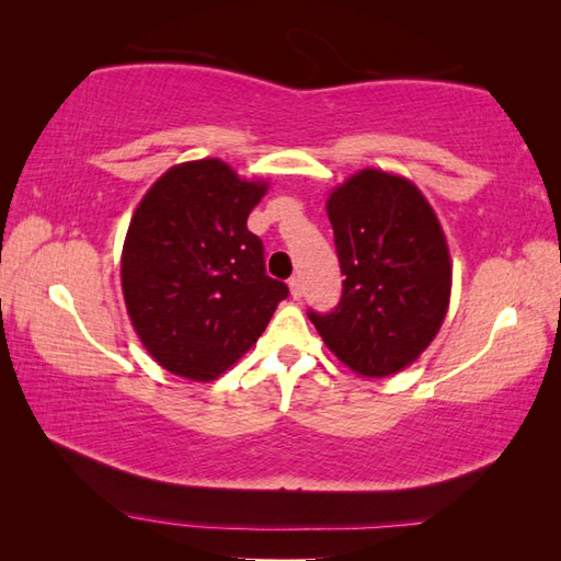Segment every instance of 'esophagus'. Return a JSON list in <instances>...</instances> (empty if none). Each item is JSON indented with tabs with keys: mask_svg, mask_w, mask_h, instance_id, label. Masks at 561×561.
<instances>
[{
	"mask_svg": "<svg viewBox=\"0 0 561 561\" xmlns=\"http://www.w3.org/2000/svg\"><path fill=\"white\" fill-rule=\"evenodd\" d=\"M288 285H290L293 300H300V297H302V278H300V276H293V278L288 280Z\"/></svg>",
	"mask_w": 561,
	"mask_h": 561,
	"instance_id": "34e87169",
	"label": "esophagus"
}]
</instances>
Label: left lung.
<instances>
[{
	"label": "left lung",
	"instance_id": "1",
	"mask_svg": "<svg viewBox=\"0 0 561 561\" xmlns=\"http://www.w3.org/2000/svg\"><path fill=\"white\" fill-rule=\"evenodd\" d=\"M327 214L343 295L329 314L309 309V321L357 375H396L434 341L449 309L444 230L413 182L375 168L335 186Z\"/></svg>",
	"mask_w": 561,
	"mask_h": 561
}]
</instances>
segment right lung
<instances>
[{"label": "right lung", "instance_id": "add662e5", "mask_svg": "<svg viewBox=\"0 0 561 561\" xmlns=\"http://www.w3.org/2000/svg\"><path fill=\"white\" fill-rule=\"evenodd\" d=\"M266 182L218 158L170 168L141 198L122 249L131 327L160 367L214 381L256 343L288 285L266 276L247 218Z\"/></svg>", "mask_w": 561, "mask_h": 561}]
</instances>
